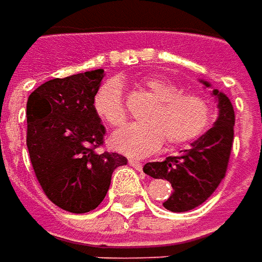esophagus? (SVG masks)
<instances>
[{
  "label": "esophagus",
  "instance_id": "esophagus-1",
  "mask_svg": "<svg viewBox=\"0 0 262 262\" xmlns=\"http://www.w3.org/2000/svg\"><path fill=\"white\" fill-rule=\"evenodd\" d=\"M128 164H129V166H133L134 169L142 170V164L138 162V161H135V159H129V161H128Z\"/></svg>",
  "mask_w": 262,
  "mask_h": 262
}]
</instances>
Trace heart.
<instances>
[{
	"mask_svg": "<svg viewBox=\"0 0 262 262\" xmlns=\"http://www.w3.org/2000/svg\"><path fill=\"white\" fill-rule=\"evenodd\" d=\"M145 87L159 100L145 124L133 122L114 133L111 145L116 151L133 158H144L158 151L165 138L170 144L196 140L213 121L209 100L199 94H182L181 89L164 79L152 77ZM94 108L107 124L118 127L125 121L127 110L118 79H110L94 96Z\"/></svg>",
	"mask_w": 262,
	"mask_h": 262,
	"instance_id": "b5f03b06",
	"label": "heart"
}]
</instances>
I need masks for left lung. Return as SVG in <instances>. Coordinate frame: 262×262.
Listing matches in <instances>:
<instances>
[{
    "mask_svg": "<svg viewBox=\"0 0 262 262\" xmlns=\"http://www.w3.org/2000/svg\"><path fill=\"white\" fill-rule=\"evenodd\" d=\"M210 89L217 103V118L213 127L190 144L179 157H168L162 162H148L146 175L170 182L173 192L164 207L175 213L192 210L210 198L226 175L234 138V108L223 92L200 80Z\"/></svg>",
    "mask_w": 262,
    "mask_h": 262,
    "instance_id": "1",
    "label": "left lung"
}]
</instances>
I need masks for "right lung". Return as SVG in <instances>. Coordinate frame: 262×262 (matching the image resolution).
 Segmentation results:
<instances>
[{"instance_id":"add662e5","label":"right lung","mask_w":262,"mask_h":262,"mask_svg":"<svg viewBox=\"0 0 262 262\" xmlns=\"http://www.w3.org/2000/svg\"><path fill=\"white\" fill-rule=\"evenodd\" d=\"M104 70L52 79L27 103V146L35 175L49 199L70 213L94 210L108 192L113 172L127 165L116 152L98 154L104 125L94 96Z\"/></svg>"}]
</instances>
